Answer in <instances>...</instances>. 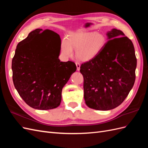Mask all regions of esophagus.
I'll use <instances>...</instances> for the list:
<instances>
[{"label":"esophagus","mask_w":148,"mask_h":148,"mask_svg":"<svg viewBox=\"0 0 148 148\" xmlns=\"http://www.w3.org/2000/svg\"><path fill=\"white\" fill-rule=\"evenodd\" d=\"M75 64H76V66H77V70H79V69H80V64L79 63V62H75Z\"/></svg>","instance_id":"esophagus-1"}]
</instances>
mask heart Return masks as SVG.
Instances as JSON below:
<instances>
[{
    "label": "heart",
    "mask_w": 148,
    "mask_h": 148,
    "mask_svg": "<svg viewBox=\"0 0 148 148\" xmlns=\"http://www.w3.org/2000/svg\"><path fill=\"white\" fill-rule=\"evenodd\" d=\"M105 35L99 32L73 33L68 39L62 40L61 50L65 56H71L76 49V57L79 60L88 61L97 56L106 43Z\"/></svg>",
    "instance_id": "1"
}]
</instances>
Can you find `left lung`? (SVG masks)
<instances>
[{
  "instance_id": "obj_1",
  "label": "left lung",
  "mask_w": 148,
  "mask_h": 148,
  "mask_svg": "<svg viewBox=\"0 0 148 148\" xmlns=\"http://www.w3.org/2000/svg\"><path fill=\"white\" fill-rule=\"evenodd\" d=\"M124 35L117 29L109 31V40L100 52L80 66L85 102L91 109L115 108L123 102L135 83V48Z\"/></svg>"
}]
</instances>
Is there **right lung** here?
<instances>
[{"label": "right lung", "mask_w": 148, "mask_h": 148, "mask_svg": "<svg viewBox=\"0 0 148 148\" xmlns=\"http://www.w3.org/2000/svg\"><path fill=\"white\" fill-rule=\"evenodd\" d=\"M42 29L29 33L18 44L12 59L14 86L29 106L38 110L54 109L60 104L62 91L77 70L72 61L60 62V36L49 29L48 38Z\"/></svg>", "instance_id": "obj_1"}]
</instances>
